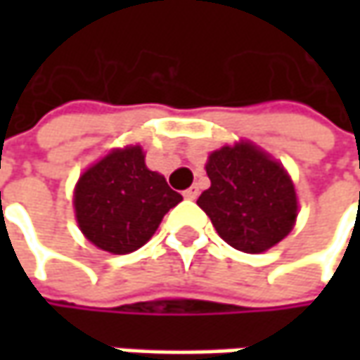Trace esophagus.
Wrapping results in <instances>:
<instances>
[{
  "instance_id": "obj_1",
  "label": "esophagus",
  "mask_w": 360,
  "mask_h": 360,
  "mask_svg": "<svg viewBox=\"0 0 360 360\" xmlns=\"http://www.w3.org/2000/svg\"><path fill=\"white\" fill-rule=\"evenodd\" d=\"M198 194H200L198 186H190L188 190H184V198H186V200H196V198H198Z\"/></svg>"
}]
</instances>
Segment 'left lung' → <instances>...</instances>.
<instances>
[{
  "mask_svg": "<svg viewBox=\"0 0 360 360\" xmlns=\"http://www.w3.org/2000/svg\"><path fill=\"white\" fill-rule=\"evenodd\" d=\"M210 188L198 206L232 248L258 255L283 240L297 222L295 184L281 162L250 142L222 146L206 162Z\"/></svg>",
  "mask_w": 360,
  "mask_h": 360,
  "instance_id": "left-lung-1",
  "label": "left lung"
}]
</instances>
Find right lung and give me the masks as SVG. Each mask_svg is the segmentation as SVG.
<instances>
[{
	"label": "right lung",
	"mask_w": 360,
	"mask_h": 360,
	"mask_svg": "<svg viewBox=\"0 0 360 360\" xmlns=\"http://www.w3.org/2000/svg\"><path fill=\"white\" fill-rule=\"evenodd\" d=\"M182 196L148 170L140 146L116 148L79 176L74 208L84 236L112 255L144 246Z\"/></svg>",
	"instance_id": "add662e5"
}]
</instances>
